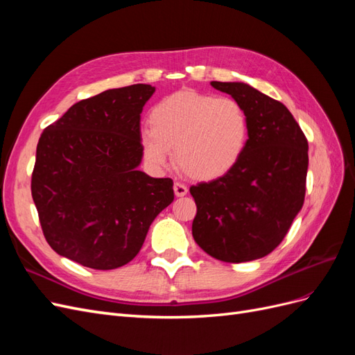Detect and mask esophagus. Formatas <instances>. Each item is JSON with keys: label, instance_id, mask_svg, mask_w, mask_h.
<instances>
[{"label": "esophagus", "instance_id": "1", "mask_svg": "<svg viewBox=\"0 0 355 355\" xmlns=\"http://www.w3.org/2000/svg\"><path fill=\"white\" fill-rule=\"evenodd\" d=\"M173 189H175V196H176V197H184V196H187V194H188V188H187V185L180 184V182H175Z\"/></svg>", "mask_w": 355, "mask_h": 355}]
</instances>
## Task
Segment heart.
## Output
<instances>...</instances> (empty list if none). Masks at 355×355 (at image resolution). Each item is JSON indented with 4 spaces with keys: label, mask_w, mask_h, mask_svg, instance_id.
<instances>
[{
    "label": "heart",
    "mask_w": 355,
    "mask_h": 355,
    "mask_svg": "<svg viewBox=\"0 0 355 355\" xmlns=\"http://www.w3.org/2000/svg\"><path fill=\"white\" fill-rule=\"evenodd\" d=\"M149 128L141 135L148 163L158 170L167 167L175 149L178 167L198 180L228 175L249 141V120L237 101L196 90L161 99L149 112Z\"/></svg>",
    "instance_id": "obj_1"
}]
</instances>
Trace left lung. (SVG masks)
Wrapping results in <instances>:
<instances>
[{"label": "left lung", "instance_id": "obj_1", "mask_svg": "<svg viewBox=\"0 0 355 355\" xmlns=\"http://www.w3.org/2000/svg\"><path fill=\"white\" fill-rule=\"evenodd\" d=\"M249 120L245 151L228 175L191 187L192 237L214 259L249 262L283 241L304 206L308 141L286 106L244 83L211 81Z\"/></svg>", "mask_w": 355, "mask_h": 355}]
</instances>
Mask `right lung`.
Segmentation results:
<instances>
[{
	"mask_svg": "<svg viewBox=\"0 0 355 355\" xmlns=\"http://www.w3.org/2000/svg\"><path fill=\"white\" fill-rule=\"evenodd\" d=\"M154 92L149 84L102 92L42 132L31 191L58 254L93 270L120 268L173 201V180L137 170L141 114Z\"/></svg>",
	"mask_w": 355,
	"mask_h": 355,
	"instance_id": "1",
	"label": "right lung"
}]
</instances>
